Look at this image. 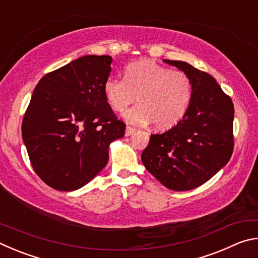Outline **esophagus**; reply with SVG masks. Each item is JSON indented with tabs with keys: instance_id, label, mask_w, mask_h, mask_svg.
<instances>
[{
	"instance_id": "34e87169",
	"label": "esophagus",
	"mask_w": 258,
	"mask_h": 258,
	"mask_svg": "<svg viewBox=\"0 0 258 258\" xmlns=\"http://www.w3.org/2000/svg\"><path fill=\"white\" fill-rule=\"evenodd\" d=\"M135 128L131 127V126H126V130H125V137H131V135H133L135 133Z\"/></svg>"
}]
</instances>
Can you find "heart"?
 <instances>
[{
	"mask_svg": "<svg viewBox=\"0 0 258 258\" xmlns=\"http://www.w3.org/2000/svg\"><path fill=\"white\" fill-rule=\"evenodd\" d=\"M103 93L115 111L125 110L137 100L138 106L124 113L128 123H154L156 128L168 130L180 123L187 112L192 84L185 73L152 60H140L125 68L124 78H107Z\"/></svg>",
	"mask_w": 258,
	"mask_h": 258,
	"instance_id": "1",
	"label": "heart"
}]
</instances>
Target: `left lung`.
<instances>
[{
  "label": "left lung",
  "mask_w": 258,
  "mask_h": 258,
  "mask_svg": "<svg viewBox=\"0 0 258 258\" xmlns=\"http://www.w3.org/2000/svg\"><path fill=\"white\" fill-rule=\"evenodd\" d=\"M163 61L189 76L192 99L180 123L165 133L151 134L141 159L166 187L192 190L212 178L231 158L233 103L209 74L184 61Z\"/></svg>",
  "instance_id": "8db88e82"
}]
</instances>
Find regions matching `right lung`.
<instances>
[{
    "label": "right lung",
    "mask_w": 258,
    "mask_h": 258,
    "mask_svg": "<svg viewBox=\"0 0 258 258\" xmlns=\"http://www.w3.org/2000/svg\"><path fill=\"white\" fill-rule=\"evenodd\" d=\"M110 55H83L43 76L23 120L35 173L59 191L84 186L102 171L109 146L125 134L103 93Z\"/></svg>",
    "instance_id": "right-lung-1"
}]
</instances>
